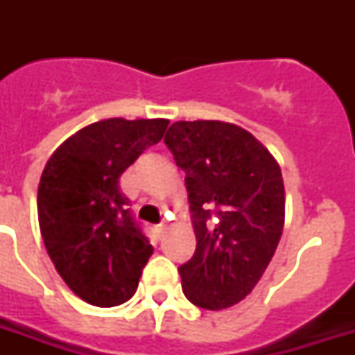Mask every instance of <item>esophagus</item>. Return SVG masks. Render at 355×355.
<instances>
[{
	"label": "esophagus",
	"instance_id": "1",
	"mask_svg": "<svg viewBox=\"0 0 355 355\" xmlns=\"http://www.w3.org/2000/svg\"><path fill=\"white\" fill-rule=\"evenodd\" d=\"M156 234H158V237H162L164 236V234H166V230H167V227L166 225H164V223H162V225H156Z\"/></svg>",
	"mask_w": 355,
	"mask_h": 355
}]
</instances>
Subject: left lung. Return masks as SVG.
Segmentation results:
<instances>
[{
    "instance_id": "1",
    "label": "left lung",
    "mask_w": 355,
    "mask_h": 355,
    "mask_svg": "<svg viewBox=\"0 0 355 355\" xmlns=\"http://www.w3.org/2000/svg\"><path fill=\"white\" fill-rule=\"evenodd\" d=\"M164 141L186 173L197 236L195 254L178 267L182 291L199 308H230L252 291L280 241V166L232 123L177 121Z\"/></svg>"
}]
</instances>
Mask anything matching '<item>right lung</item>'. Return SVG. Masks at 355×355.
<instances>
[{"instance_id": "obj_1", "label": "right lung", "mask_w": 355, "mask_h": 355, "mask_svg": "<svg viewBox=\"0 0 355 355\" xmlns=\"http://www.w3.org/2000/svg\"><path fill=\"white\" fill-rule=\"evenodd\" d=\"M167 119L92 123L47 160L38 186V223L49 258L85 302L112 308L138 287L153 247L119 189V177L158 144Z\"/></svg>"}]
</instances>
